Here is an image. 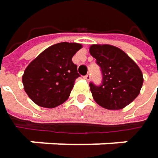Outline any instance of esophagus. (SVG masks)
Masks as SVG:
<instances>
[{
	"label": "esophagus",
	"instance_id": "34e87169",
	"mask_svg": "<svg viewBox=\"0 0 158 158\" xmlns=\"http://www.w3.org/2000/svg\"><path fill=\"white\" fill-rule=\"evenodd\" d=\"M83 78H84V79H85V80H87V81H89V80H90V75H89V74H88V75L84 76Z\"/></svg>",
	"mask_w": 158,
	"mask_h": 158
}]
</instances>
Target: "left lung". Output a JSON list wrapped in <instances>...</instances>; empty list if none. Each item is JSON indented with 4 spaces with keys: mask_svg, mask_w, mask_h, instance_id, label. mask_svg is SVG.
<instances>
[{
    "mask_svg": "<svg viewBox=\"0 0 158 158\" xmlns=\"http://www.w3.org/2000/svg\"><path fill=\"white\" fill-rule=\"evenodd\" d=\"M90 55L102 72V84L89 83L94 101L102 108L121 110L140 93L143 82L137 64L122 49L110 45H91Z\"/></svg>",
    "mask_w": 158,
    "mask_h": 158,
    "instance_id": "left-lung-1",
    "label": "left lung"
}]
</instances>
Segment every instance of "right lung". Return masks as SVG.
Masks as SVG:
<instances>
[{
  "mask_svg": "<svg viewBox=\"0 0 158 158\" xmlns=\"http://www.w3.org/2000/svg\"><path fill=\"white\" fill-rule=\"evenodd\" d=\"M80 48L82 45L79 43L55 44L26 67L22 78L23 89L35 104L55 108L69 99L79 77L72 57Z\"/></svg>",
  "mask_w": 158,
  "mask_h": 158,
  "instance_id": "add662e5",
  "label": "right lung"
}]
</instances>
